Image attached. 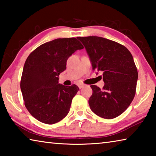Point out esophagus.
I'll return each mask as SVG.
<instances>
[{
	"instance_id": "obj_1",
	"label": "esophagus",
	"mask_w": 156,
	"mask_h": 156,
	"mask_svg": "<svg viewBox=\"0 0 156 156\" xmlns=\"http://www.w3.org/2000/svg\"><path fill=\"white\" fill-rule=\"evenodd\" d=\"M78 86L79 89H82V88L84 87V84H78Z\"/></svg>"
}]
</instances>
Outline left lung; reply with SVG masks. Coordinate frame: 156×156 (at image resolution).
Masks as SVG:
<instances>
[{
	"mask_svg": "<svg viewBox=\"0 0 156 156\" xmlns=\"http://www.w3.org/2000/svg\"><path fill=\"white\" fill-rule=\"evenodd\" d=\"M78 39L84 46L93 69L102 72L103 76L102 90L91 85L90 109L105 119L118 117L135 96L138 73L133 56L125 46L109 39L98 36Z\"/></svg>",
	"mask_w": 156,
	"mask_h": 156,
	"instance_id": "8db88e82",
	"label": "left lung"
}]
</instances>
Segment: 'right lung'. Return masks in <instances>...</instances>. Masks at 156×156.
<instances>
[{"mask_svg": "<svg viewBox=\"0 0 156 156\" xmlns=\"http://www.w3.org/2000/svg\"><path fill=\"white\" fill-rule=\"evenodd\" d=\"M82 49L76 38H57L41 44L27 57L20 89L26 108L36 120L52 125L68 114L79 88L60 84L58 77L69 58Z\"/></svg>", "mask_w": 156, "mask_h": 156, "instance_id": "right-lung-1", "label": "right lung"}]
</instances>
